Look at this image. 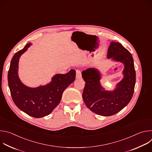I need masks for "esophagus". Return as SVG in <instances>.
<instances>
[{
  "label": "esophagus",
  "instance_id": "obj_1",
  "mask_svg": "<svg viewBox=\"0 0 152 152\" xmlns=\"http://www.w3.org/2000/svg\"><path fill=\"white\" fill-rule=\"evenodd\" d=\"M76 79H80L82 77L81 72L79 70H76Z\"/></svg>",
  "mask_w": 152,
  "mask_h": 152
}]
</instances>
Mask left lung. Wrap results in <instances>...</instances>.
<instances>
[{
    "instance_id": "obj_1",
    "label": "left lung",
    "mask_w": 152,
    "mask_h": 152,
    "mask_svg": "<svg viewBox=\"0 0 152 152\" xmlns=\"http://www.w3.org/2000/svg\"><path fill=\"white\" fill-rule=\"evenodd\" d=\"M107 57L124 65V77L114 91L104 90L100 82L101 75L97 69L90 68L82 72V78L86 82L83 100L91 111L102 116L113 115L127 105L132 97L136 81L132 56L120 42H111Z\"/></svg>"
}]
</instances>
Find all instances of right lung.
Masks as SVG:
<instances>
[{
	"mask_svg": "<svg viewBox=\"0 0 152 152\" xmlns=\"http://www.w3.org/2000/svg\"><path fill=\"white\" fill-rule=\"evenodd\" d=\"M31 45L28 43L13 56L8 73V82L13 102L19 109L28 115L41 118L50 114L59 104L64 91L75 79L76 71L57 74L46 85L30 88L21 82L18 76L20 56Z\"/></svg>",
	"mask_w": 152,
	"mask_h": 152,
	"instance_id": "right-lung-1",
	"label": "right lung"
}]
</instances>
